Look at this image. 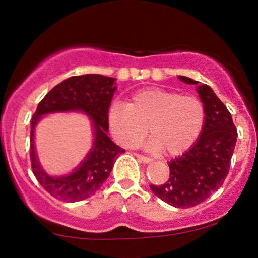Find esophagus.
I'll return each instance as SVG.
<instances>
[{"label": "esophagus", "instance_id": "obj_1", "mask_svg": "<svg viewBox=\"0 0 258 258\" xmlns=\"http://www.w3.org/2000/svg\"><path fill=\"white\" fill-rule=\"evenodd\" d=\"M135 155H136V158H138L140 161H142V163H145V164L152 163V159L148 158V157H146V155H142V154H135Z\"/></svg>", "mask_w": 258, "mask_h": 258}]
</instances>
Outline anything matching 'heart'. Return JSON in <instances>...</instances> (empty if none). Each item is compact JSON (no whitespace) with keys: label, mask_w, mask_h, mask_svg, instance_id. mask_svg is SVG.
Returning a JSON list of instances; mask_svg holds the SVG:
<instances>
[{"label":"heart","mask_w":258,"mask_h":258,"mask_svg":"<svg viewBox=\"0 0 258 258\" xmlns=\"http://www.w3.org/2000/svg\"><path fill=\"white\" fill-rule=\"evenodd\" d=\"M205 105L195 95H182L163 88H145L130 97L128 104L116 101L109 109L114 139L125 147L136 146L148 133L146 147L177 155L186 151L201 134Z\"/></svg>","instance_id":"obj_1"}]
</instances>
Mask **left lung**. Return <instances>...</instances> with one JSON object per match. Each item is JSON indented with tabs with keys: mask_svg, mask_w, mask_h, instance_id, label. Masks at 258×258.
<instances>
[{
	"mask_svg": "<svg viewBox=\"0 0 258 258\" xmlns=\"http://www.w3.org/2000/svg\"><path fill=\"white\" fill-rule=\"evenodd\" d=\"M178 78L185 84H199L186 76ZM197 92L206 110L200 138L182 155L168 161L166 182L149 185L155 196L177 208L200 205L224 184L237 142L236 125L225 104L208 85L199 86Z\"/></svg>",
	"mask_w": 258,
	"mask_h": 258,
	"instance_id": "1",
	"label": "left lung"
}]
</instances>
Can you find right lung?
Returning a JSON list of instances; mask_svg holds the SVG:
<instances>
[{"mask_svg":"<svg viewBox=\"0 0 258 258\" xmlns=\"http://www.w3.org/2000/svg\"><path fill=\"white\" fill-rule=\"evenodd\" d=\"M116 79L99 74L72 76L62 81L38 104L31 119L30 158L34 177L47 192L64 202H78L93 196L112 171L114 159L124 149L113 144L107 136L109 107ZM81 110L91 117L95 141L82 165L71 175L49 176L41 168L34 148V129L41 115L53 112Z\"/></svg>","mask_w":258,"mask_h":258,"instance_id":"1","label":"right lung"}]
</instances>
